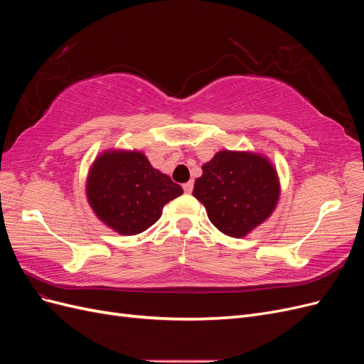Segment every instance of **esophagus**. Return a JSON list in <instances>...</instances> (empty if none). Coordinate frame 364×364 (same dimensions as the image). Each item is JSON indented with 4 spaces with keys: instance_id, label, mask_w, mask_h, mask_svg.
<instances>
[{
    "instance_id": "34e87169",
    "label": "esophagus",
    "mask_w": 364,
    "mask_h": 364,
    "mask_svg": "<svg viewBox=\"0 0 364 364\" xmlns=\"http://www.w3.org/2000/svg\"><path fill=\"white\" fill-rule=\"evenodd\" d=\"M193 186H194V183H193V181H190V182H186V183H183V191L185 193H191L193 191Z\"/></svg>"
}]
</instances>
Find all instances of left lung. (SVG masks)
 I'll return each mask as SVG.
<instances>
[{"label":"left lung","instance_id":"1","mask_svg":"<svg viewBox=\"0 0 364 364\" xmlns=\"http://www.w3.org/2000/svg\"><path fill=\"white\" fill-rule=\"evenodd\" d=\"M202 170L193 196L205 205L211 223L229 237L247 235L278 203V174L264 156L222 150Z\"/></svg>","mask_w":364,"mask_h":364}]
</instances>
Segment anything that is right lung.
I'll use <instances>...</instances> for the list:
<instances>
[{"instance_id":"obj_1","label":"right lung","mask_w":364,"mask_h":364,"mask_svg":"<svg viewBox=\"0 0 364 364\" xmlns=\"http://www.w3.org/2000/svg\"><path fill=\"white\" fill-rule=\"evenodd\" d=\"M182 193V186L153 168L141 151H105L86 182L94 213L121 235H136L155 225L164 205Z\"/></svg>"}]
</instances>
